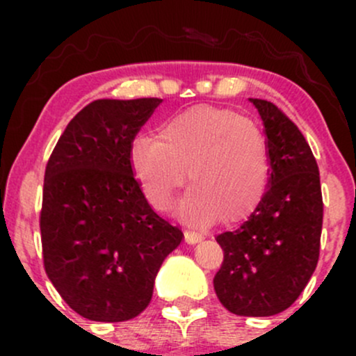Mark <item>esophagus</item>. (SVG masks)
<instances>
[{
  "label": "esophagus",
  "instance_id": "obj_1",
  "mask_svg": "<svg viewBox=\"0 0 356 356\" xmlns=\"http://www.w3.org/2000/svg\"><path fill=\"white\" fill-rule=\"evenodd\" d=\"M202 239H204L202 234H199V232L186 231V243L187 244H197V243H201Z\"/></svg>",
  "mask_w": 356,
  "mask_h": 356
}]
</instances>
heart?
Instances as JSON below:
<instances>
[{"mask_svg":"<svg viewBox=\"0 0 356 356\" xmlns=\"http://www.w3.org/2000/svg\"><path fill=\"white\" fill-rule=\"evenodd\" d=\"M129 164L147 201L165 209L189 181L182 211L202 226L238 224L257 211L271 177L266 138L227 108L194 107L165 120L157 137H134Z\"/></svg>","mask_w":356,"mask_h":356,"instance_id":"b5f03b06","label":"heart"}]
</instances>
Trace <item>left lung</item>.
<instances>
[{
	"label": "left lung",
	"mask_w": 356,
	"mask_h": 356,
	"mask_svg": "<svg viewBox=\"0 0 356 356\" xmlns=\"http://www.w3.org/2000/svg\"><path fill=\"white\" fill-rule=\"evenodd\" d=\"M249 102L268 137L269 189L239 229L216 238L224 261L214 289L224 308L238 316H273L295 303L318 264L320 172L298 127L271 102Z\"/></svg>",
	"instance_id": "left-lung-1"
}]
</instances>
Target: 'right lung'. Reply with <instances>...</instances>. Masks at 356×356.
Listing matches in <instances>:
<instances>
[{
	"label": "right lung",
	"instance_id": "obj_1",
	"mask_svg": "<svg viewBox=\"0 0 356 356\" xmlns=\"http://www.w3.org/2000/svg\"><path fill=\"white\" fill-rule=\"evenodd\" d=\"M161 99L95 100L56 142L40 216L48 277L92 321L136 318L184 234L159 218L129 164V147Z\"/></svg>",
	"mask_w": 356,
	"mask_h": 356
}]
</instances>
